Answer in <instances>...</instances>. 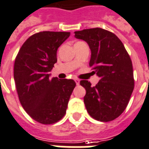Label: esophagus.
<instances>
[{"mask_svg": "<svg viewBox=\"0 0 149 149\" xmlns=\"http://www.w3.org/2000/svg\"><path fill=\"white\" fill-rule=\"evenodd\" d=\"M74 81H75V83L77 85H78V84H79V83H80V81L78 80V78H74Z\"/></svg>", "mask_w": 149, "mask_h": 149, "instance_id": "1", "label": "esophagus"}]
</instances>
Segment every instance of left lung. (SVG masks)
<instances>
[{
    "label": "left lung",
    "mask_w": 149,
    "mask_h": 149,
    "mask_svg": "<svg viewBox=\"0 0 149 149\" xmlns=\"http://www.w3.org/2000/svg\"><path fill=\"white\" fill-rule=\"evenodd\" d=\"M74 37L88 45L91 52L89 66L100 78L94 87L88 81H80L86 90L87 111L97 121H112L125 111L134 89L130 57L120 39L106 30L84 29L74 32Z\"/></svg>",
    "instance_id": "8db88e82"
}]
</instances>
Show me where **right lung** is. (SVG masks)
<instances>
[{"label":"right lung","instance_id":"obj_1","mask_svg":"<svg viewBox=\"0 0 149 149\" xmlns=\"http://www.w3.org/2000/svg\"><path fill=\"white\" fill-rule=\"evenodd\" d=\"M70 32L42 31L21 46L14 67V78L21 105L39 123L58 122L66 113L76 84L72 79L51 78L57 51Z\"/></svg>","mask_w":149,"mask_h":149}]
</instances>
